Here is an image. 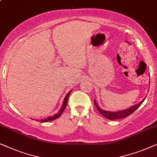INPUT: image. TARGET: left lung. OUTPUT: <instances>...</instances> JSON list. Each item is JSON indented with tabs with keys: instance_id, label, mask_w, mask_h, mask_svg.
I'll list each match as a JSON object with an SVG mask.
<instances>
[{
	"instance_id": "8db88e82",
	"label": "left lung",
	"mask_w": 157,
	"mask_h": 157,
	"mask_svg": "<svg viewBox=\"0 0 157 157\" xmlns=\"http://www.w3.org/2000/svg\"><path fill=\"white\" fill-rule=\"evenodd\" d=\"M144 100V99L141 101V102L137 104V105L132 106V107L129 108V109L122 110V111H119V112H108V111H105V110H102L98 107L95 100H94V105L96 106L97 109H98V111L100 112L101 114H102L105 117L109 119L110 120H118V119H123L126 117H128L129 115H130V114L133 113V112L135 111V110L137 109L140 106H141V105H142Z\"/></svg>"
}]
</instances>
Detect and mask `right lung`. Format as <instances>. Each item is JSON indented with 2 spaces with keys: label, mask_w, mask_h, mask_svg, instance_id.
<instances>
[{
  "label": "right lung",
  "mask_w": 157,
  "mask_h": 157,
  "mask_svg": "<svg viewBox=\"0 0 157 157\" xmlns=\"http://www.w3.org/2000/svg\"><path fill=\"white\" fill-rule=\"evenodd\" d=\"M72 91H70V92H68L67 95H66V97L65 98V100H64V101H63V107H62L61 109L59 110V112L56 114H55V115L53 116H51L50 117H47V118H45L44 120H40V122H49V121H52L54 120H56V119L59 117L61 116V114H63V112H64V110H65L66 106H67V101H68V98H69L70 96V92H71Z\"/></svg>",
  "instance_id": "1"
}]
</instances>
